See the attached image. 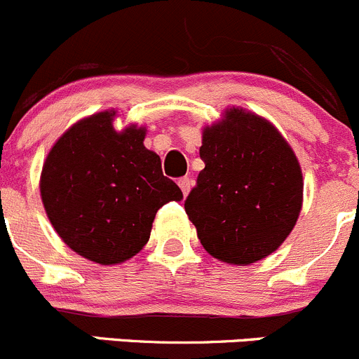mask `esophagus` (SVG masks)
Instances as JSON below:
<instances>
[{
	"mask_svg": "<svg viewBox=\"0 0 359 359\" xmlns=\"http://www.w3.org/2000/svg\"><path fill=\"white\" fill-rule=\"evenodd\" d=\"M178 184H180L181 191H183V195H187L188 191H190V188H191V180L190 178H181L178 181Z\"/></svg>",
	"mask_w": 359,
	"mask_h": 359,
	"instance_id": "1",
	"label": "esophagus"
}]
</instances>
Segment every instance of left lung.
<instances>
[{"label": "left lung", "mask_w": 359, "mask_h": 359, "mask_svg": "<svg viewBox=\"0 0 359 359\" xmlns=\"http://www.w3.org/2000/svg\"><path fill=\"white\" fill-rule=\"evenodd\" d=\"M205 168L184 211L211 257L250 265L274 253L295 226L304 198L299 158L269 120L243 108L202 130Z\"/></svg>", "instance_id": "1"}]
</instances>
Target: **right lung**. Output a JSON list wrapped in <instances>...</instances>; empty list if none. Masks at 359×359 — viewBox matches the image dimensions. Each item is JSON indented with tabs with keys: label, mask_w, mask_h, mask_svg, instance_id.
I'll return each mask as SVG.
<instances>
[{
	"label": "right lung",
	"mask_w": 359,
	"mask_h": 359,
	"mask_svg": "<svg viewBox=\"0 0 359 359\" xmlns=\"http://www.w3.org/2000/svg\"><path fill=\"white\" fill-rule=\"evenodd\" d=\"M115 116L108 109L71 126L48 151L40 178L41 201L60 239L101 265L140 253L158 209L183 198L162 175L161 157L143 144L147 129L116 133Z\"/></svg>",
	"instance_id": "1"
}]
</instances>
